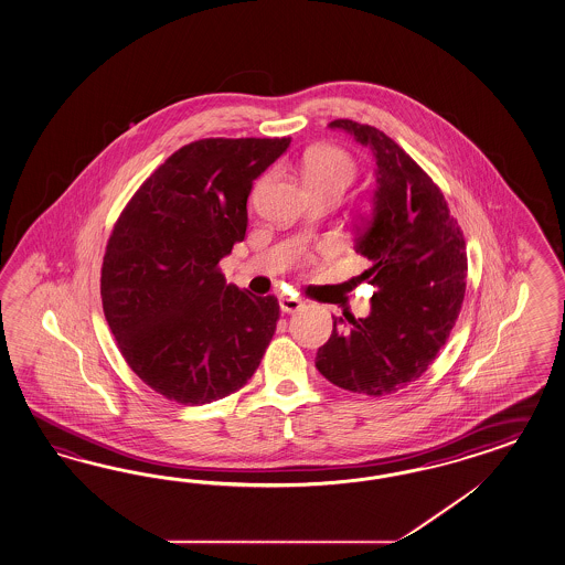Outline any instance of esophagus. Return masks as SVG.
Wrapping results in <instances>:
<instances>
[{
	"instance_id": "esophagus-1",
	"label": "esophagus",
	"mask_w": 565,
	"mask_h": 565,
	"mask_svg": "<svg viewBox=\"0 0 565 565\" xmlns=\"http://www.w3.org/2000/svg\"><path fill=\"white\" fill-rule=\"evenodd\" d=\"M278 307H280V311H282V313H295V311H299V309L303 307V301H301V299H297V297L282 295V297L278 299Z\"/></svg>"
}]
</instances>
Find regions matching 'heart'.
Instances as JSON below:
<instances>
[{"instance_id":"obj_1","label":"heart","mask_w":565,"mask_h":565,"mask_svg":"<svg viewBox=\"0 0 565 565\" xmlns=\"http://www.w3.org/2000/svg\"><path fill=\"white\" fill-rule=\"evenodd\" d=\"M356 172L354 160L344 149L318 146L307 149L301 158V174L311 190L347 189Z\"/></svg>"}]
</instances>
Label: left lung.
I'll list each match as a JSON object with an SVG mask.
<instances>
[{"label": "left lung", "mask_w": 565, "mask_h": 565, "mask_svg": "<svg viewBox=\"0 0 565 565\" xmlns=\"http://www.w3.org/2000/svg\"><path fill=\"white\" fill-rule=\"evenodd\" d=\"M328 127L375 158L371 215L354 237L371 262L356 278L375 292L366 318H333L316 366L342 390L387 395L422 376L449 338L465 297L463 233L435 182L383 130L348 118Z\"/></svg>", "instance_id": "8db88e82"}]
</instances>
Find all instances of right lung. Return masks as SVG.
Returning a JSON list of instances; mask_svg holds the SVG:
<instances>
[{
  "label": "right lung",
  "instance_id": "obj_1",
  "mask_svg": "<svg viewBox=\"0 0 565 565\" xmlns=\"http://www.w3.org/2000/svg\"><path fill=\"white\" fill-rule=\"evenodd\" d=\"M289 146L290 137L194 141L116 221L104 316L130 369L168 399L203 405L242 390L275 335V297L227 285L218 262L246 237L254 180Z\"/></svg>",
  "mask_w": 565,
  "mask_h": 565
}]
</instances>
